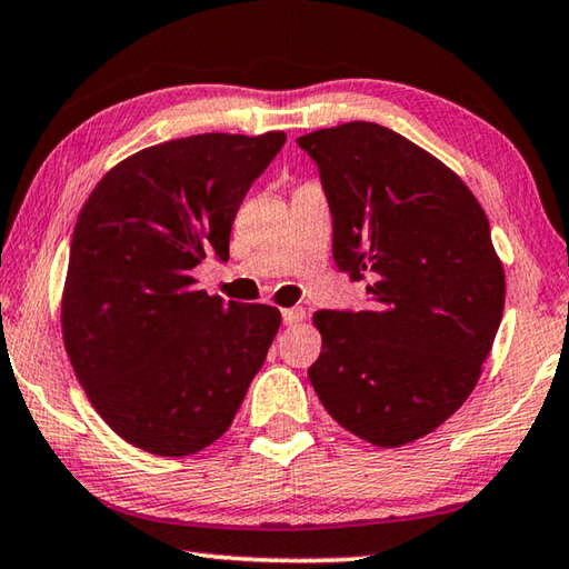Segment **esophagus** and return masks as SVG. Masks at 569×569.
I'll list each match as a JSON object with an SVG mask.
<instances>
[{
  "label": "esophagus",
  "instance_id": "esophagus-1",
  "mask_svg": "<svg viewBox=\"0 0 569 569\" xmlns=\"http://www.w3.org/2000/svg\"><path fill=\"white\" fill-rule=\"evenodd\" d=\"M305 320V310L302 307H287V310H282V322L284 325H297V322H302Z\"/></svg>",
  "mask_w": 569,
  "mask_h": 569
}]
</instances>
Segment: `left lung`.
<instances>
[{
    "label": "left lung",
    "instance_id": "1",
    "mask_svg": "<svg viewBox=\"0 0 569 569\" xmlns=\"http://www.w3.org/2000/svg\"><path fill=\"white\" fill-rule=\"evenodd\" d=\"M320 169L332 257L365 310H320L310 382L345 430L400 447L440 427L480 380L505 310L490 222L440 159L375 122L297 139Z\"/></svg>",
    "mask_w": 569,
    "mask_h": 569
}]
</instances>
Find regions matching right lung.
Segmentation results:
<instances>
[{"label":"right lung","instance_id":"add662e5","mask_svg":"<svg viewBox=\"0 0 569 569\" xmlns=\"http://www.w3.org/2000/svg\"><path fill=\"white\" fill-rule=\"evenodd\" d=\"M284 142V132H212L142 149L77 217L64 347L99 417L139 450H204L264 365L279 310L224 305L194 290L192 269L227 262L237 209Z\"/></svg>","mask_w":569,"mask_h":569}]
</instances>
